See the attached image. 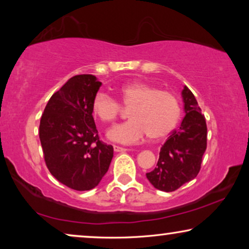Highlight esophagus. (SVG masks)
Listing matches in <instances>:
<instances>
[{"instance_id":"esophagus-1","label":"esophagus","mask_w":249,"mask_h":249,"mask_svg":"<svg viewBox=\"0 0 249 249\" xmlns=\"http://www.w3.org/2000/svg\"><path fill=\"white\" fill-rule=\"evenodd\" d=\"M113 149H114V152H117V153H122V152H125V151H128L127 148L120 147V146H117V145H114V146H113Z\"/></svg>"}]
</instances>
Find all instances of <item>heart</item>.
Masks as SVG:
<instances>
[{"label":"heart","mask_w":249,"mask_h":249,"mask_svg":"<svg viewBox=\"0 0 249 249\" xmlns=\"http://www.w3.org/2000/svg\"><path fill=\"white\" fill-rule=\"evenodd\" d=\"M125 107H131L129 118L107 132L111 141L120 144H137L149 137L160 139L168 136L178 124L181 107L175 95L145 83H131L120 89ZM121 105L107 93L100 91L93 100V112L103 122H113L120 113Z\"/></svg>","instance_id":"obj_1"}]
</instances>
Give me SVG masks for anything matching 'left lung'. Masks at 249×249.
<instances>
[{
	"instance_id": "1",
	"label": "left lung",
	"mask_w": 249,
	"mask_h": 249,
	"mask_svg": "<svg viewBox=\"0 0 249 249\" xmlns=\"http://www.w3.org/2000/svg\"><path fill=\"white\" fill-rule=\"evenodd\" d=\"M181 96L185 118L161 147L156 168L146 173L156 189L166 193L196 178L206 149L207 128L202 110L187 86Z\"/></svg>"
}]
</instances>
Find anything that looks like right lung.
Listing matches in <instances>:
<instances>
[{"label": "right lung", "instance_id": "add662e5", "mask_svg": "<svg viewBox=\"0 0 249 249\" xmlns=\"http://www.w3.org/2000/svg\"><path fill=\"white\" fill-rule=\"evenodd\" d=\"M102 83L93 74L70 78L47 102L39 139L47 169L71 189L90 190L107 172L113 147L102 142L93 118V100Z\"/></svg>", "mask_w": 249, "mask_h": 249}]
</instances>
